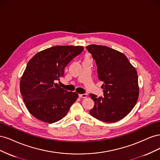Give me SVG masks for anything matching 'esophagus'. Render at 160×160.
<instances>
[{"instance_id": "1", "label": "esophagus", "mask_w": 160, "mask_h": 160, "mask_svg": "<svg viewBox=\"0 0 160 160\" xmlns=\"http://www.w3.org/2000/svg\"><path fill=\"white\" fill-rule=\"evenodd\" d=\"M79 97L80 98H86L88 97V94L84 93V94H79Z\"/></svg>"}]
</instances>
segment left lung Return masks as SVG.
<instances>
[{
	"mask_svg": "<svg viewBox=\"0 0 160 160\" xmlns=\"http://www.w3.org/2000/svg\"><path fill=\"white\" fill-rule=\"evenodd\" d=\"M86 49L98 67L103 82L104 97L90 94L95 105L90 114L104 122H115L125 118L136 103L139 95L138 73L127 57L105 46L91 45Z\"/></svg>",
	"mask_w": 160,
	"mask_h": 160,
	"instance_id": "8db88e82",
	"label": "left lung"
}]
</instances>
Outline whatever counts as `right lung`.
Listing matches in <instances>:
<instances>
[{"label":"right lung","mask_w":160,"mask_h":160,"mask_svg":"<svg viewBox=\"0 0 160 160\" xmlns=\"http://www.w3.org/2000/svg\"><path fill=\"white\" fill-rule=\"evenodd\" d=\"M83 51L81 46H54L38 52L28 61L20 90L27 109L35 118L52 123L67 115L78 94L60 88L55 82Z\"/></svg>","instance_id":"add662e5"}]
</instances>
